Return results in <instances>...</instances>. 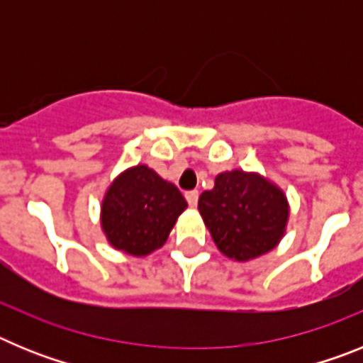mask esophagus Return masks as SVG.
<instances>
[{"label": "esophagus", "instance_id": "34e87169", "mask_svg": "<svg viewBox=\"0 0 363 363\" xmlns=\"http://www.w3.org/2000/svg\"><path fill=\"white\" fill-rule=\"evenodd\" d=\"M198 191H187L185 192V200H187V203L191 205V207H196L198 205Z\"/></svg>", "mask_w": 363, "mask_h": 363}]
</instances>
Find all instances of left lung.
<instances>
[{
    "mask_svg": "<svg viewBox=\"0 0 363 363\" xmlns=\"http://www.w3.org/2000/svg\"><path fill=\"white\" fill-rule=\"evenodd\" d=\"M198 211L218 249L238 262L274 249L289 218L284 192L259 174L243 171L218 174L214 189L201 192Z\"/></svg>",
    "mask_w": 363,
    "mask_h": 363,
    "instance_id": "1",
    "label": "left lung"
}]
</instances>
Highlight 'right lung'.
<instances>
[{
    "label": "right lung",
    "instance_id": "right-lung-1",
    "mask_svg": "<svg viewBox=\"0 0 363 363\" xmlns=\"http://www.w3.org/2000/svg\"><path fill=\"white\" fill-rule=\"evenodd\" d=\"M187 201L178 187L147 165H136L114 179L101 205V227L111 245L145 256L165 243Z\"/></svg>",
    "mask_w": 363,
    "mask_h": 363
}]
</instances>
